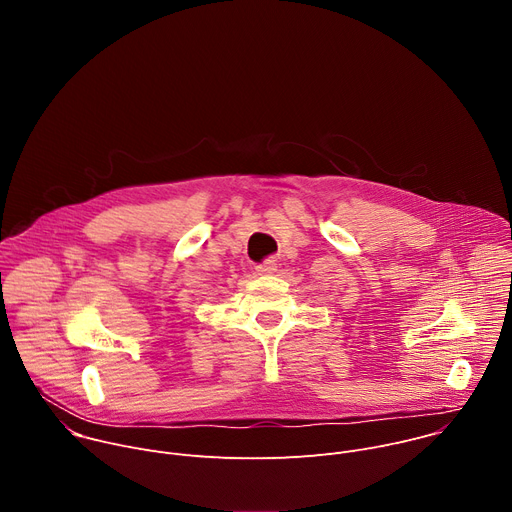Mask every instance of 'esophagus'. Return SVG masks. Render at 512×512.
Returning a JSON list of instances; mask_svg holds the SVG:
<instances>
[{
  "label": "esophagus",
  "instance_id": "esophagus-1",
  "mask_svg": "<svg viewBox=\"0 0 512 512\" xmlns=\"http://www.w3.org/2000/svg\"><path fill=\"white\" fill-rule=\"evenodd\" d=\"M255 271H257L259 275H271V273L277 271V261H275V259H265L263 263H259V265L255 267Z\"/></svg>",
  "mask_w": 512,
  "mask_h": 512
}]
</instances>
